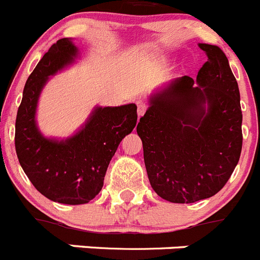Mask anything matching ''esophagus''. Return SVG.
<instances>
[{"label": "esophagus", "mask_w": 260, "mask_h": 260, "mask_svg": "<svg viewBox=\"0 0 260 260\" xmlns=\"http://www.w3.org/2000/svg\"><path fill=\"white\" fill-rule=\"evenodd\" d=\"M147 109H148V104L144 102H139L138 103V116L142 117L144 113L147 112Z\"/></svg>", "instance_id": "obj_1"}]
</instances>
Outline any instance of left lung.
Masks as SVG:
<instances>
[{
	"mask_svg": "<svg viewBox=\"0 0 260 260\" xmlns=\"http://www.w3.org/2000/svg\"><path fill=\"white\" fill-rule=\"evenodd\" d=\"M199 48L208 57L198 71L199 86L190 77L174 80L151 100L137 126L151 186L172 203L219 192L242 150L240 89L228 58L216 45Z\"/></svg>",
	"mask_w": 260,
	"mask_h": 260,
	"instance_id": "8db88e82",
	"label": "left lung"
}]
</instances>
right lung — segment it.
Returning <instances> with one entry per match:
<instances>
[{
	"label": "right lung",
	"mask_w": 260,
	"mask_h": 260,
	"mask_svg": "<svg viewBox=\"0 0 260 260\" xmlns=\"http://www.w3.org/2000/svg\"><path fill=\"white\" fill-rule=\"evenodd\" d=\"M77 48L69 39L50 47L23 89L15 119V151L35 189L53 202L88 203L104 185L108 165L119 142L137 125V105L98 108L82 130L65 142L41 137L35 123L38 99L48 77L73 61Z\"/></svg>",
	"instance_id": "right-lung-1"
}]
</instances>
